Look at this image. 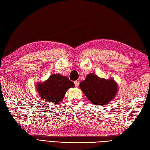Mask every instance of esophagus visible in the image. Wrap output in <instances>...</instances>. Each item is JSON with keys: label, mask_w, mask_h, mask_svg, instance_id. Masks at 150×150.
I'll return each mask as SVG.
<instances>
[{"label": "esophagus", "mask_w": 150, "mask_h": 150, "mask_svg": "<svg viewBox=\"0 0 150 150\" xmlns=\"http://www.w3.org/2000/svg\"><path fill=\"white\" fill-rule=\"evenodd\" d=\"M74 85H75V87H78L79 86V81H74Z\"/></svg>", "instance_id": "obj_1"}]
</instances>
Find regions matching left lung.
I'll return each mask as SVG.
<instances>
[{
    "label": "left lung",
    "mask_w": 150,
    "mask_h": 150,
    "mask_svg": "<svg viewBox=\"0 0 150 150\" xmlns=\"http://www.w3.org/2000/svg\"><path fill=\"white\" fill-rule=\"evenodd\" d=\"M79 87L89 100L99 106L106 105L111 101L117 90L114 79L100 78L94 74L86 76L79 84Z\"/></svg>",
    "instance_id": "8db88e82"
}]
</instances>
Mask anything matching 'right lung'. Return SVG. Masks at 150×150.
<instances>
[{"label":"right lung","instance_id":"add662e5","mask_svg":"<svg viewBox=\"0 0 150 150\" xmlns=\"http://www.w3.org/2000/svg\"><path fill=\"white\" fill-rule=\"evenodd\" d=\"M74 87V84L66 76L54 74L42 83L37 85L40 97L43 100L57 104L64 98L67 90Z\"/></svg>","mask_w":150,"mask_h":150}]
</instances>
